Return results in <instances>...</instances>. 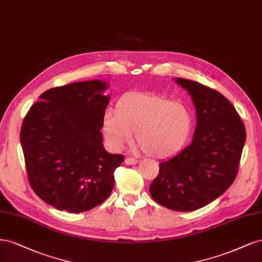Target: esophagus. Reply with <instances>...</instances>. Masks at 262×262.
Returning <instances> with one entry per match:
<instances>
[{"instance_id": "obj_1", "label": "esophagus", "mask_w": 262, "mask_h": 262, "mask_svg": "<svg viewBox=\"0 0 262 262\" xmlns=\"http://www.w3.org/2000/svg\"><path fill=\"white\" fill-rule=\"evenodd\" d=\"M125 163L128 164V165H133V164L138 163V160L137 159H133V158H126L125 159Z\"/></svg>"}]
</instances>
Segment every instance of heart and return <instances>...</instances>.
Segmentation results:
<instances>
[{"label": "heart", "instance_id": "1", "mask_svg": "<svg viewBox=\"0 0 262 262\" xmlns=\"http://www.w3.org/2000/svg\"><path fill=\"white\" fill-rule=\"evenodd\" d=\"M192 115L188 107L154 94H130L119 100L116 111L106 114L103 134L115 150L133 140L152 157L165 158L180 151L189 139Z\"/></svg>", "mask_w": 262, "mask_h": 262}]
</instances>
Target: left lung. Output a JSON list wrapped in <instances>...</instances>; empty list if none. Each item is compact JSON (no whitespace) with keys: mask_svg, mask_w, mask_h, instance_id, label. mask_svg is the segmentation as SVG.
Wrapping results in <instances>:
<instances>
[{"mask_svg":"<svg viewBox=\"0 0 262 262\" xmlns=\"http://www.w3.org/2000/svg\"><path fill=\"white\" fill-rule=\"evenodd\" d=\"M191 97L197 125L190 145L160 162L149 191L171 210H197L220 197L237 175L246 130L241 116L220 92L201 83L175 78Z\"/></svg>","mask_w":262,"mask_h":262,"instance_id":"8db88e82","label":"left lung"}]
</instances>
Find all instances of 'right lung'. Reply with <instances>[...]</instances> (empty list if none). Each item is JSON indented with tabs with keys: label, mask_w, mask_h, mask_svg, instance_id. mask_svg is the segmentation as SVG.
I'll use <instances>...</instances> for the list:
<instances>
[{
	"label": "right lung",
	"mask_w": 262,
	"mask_h": 262,
	"mask_svg": "<svg viewBox=\"0 0 262 262\" xmlns=\"http://www.w3.org/2000/svg\"><path fill=\"white\" fill-rule=\"evenodd\" d=\"M107 87L95 79L49 89L25 116L20 143L28 181L57 210L83 212L112 192L114 171L124 157L103 147Z\"/></svg>",
	"instance_id": "1"
}]
</instances>
